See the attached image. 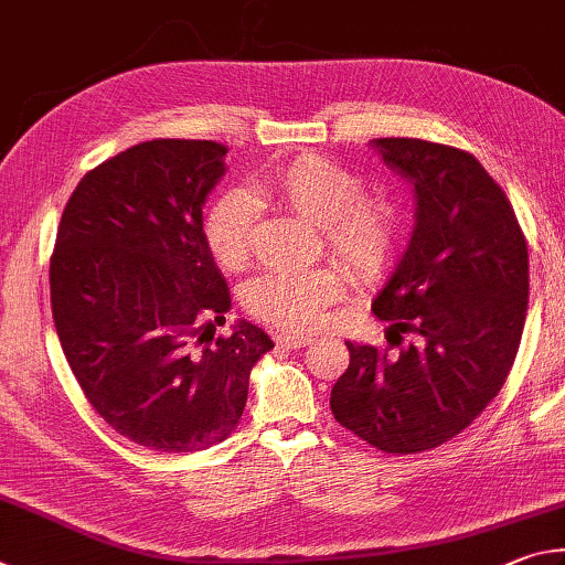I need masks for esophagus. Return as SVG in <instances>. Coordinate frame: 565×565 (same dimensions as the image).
Returning a JSON list of instances; mask_svg holds the SVG:
<instances>
[{
  "mask_svg": "<svg viewBox=\"0 0 565 565\" xmlns=\"http://www.w3.org/2000/svg\"><path fill=\"white\" fill-rule=\"evenodd\" d=\"M275 342L288 350H300V348H308L312 338H302V334H275Z\"/></svg>",
  "mask_w": 565,
  "mask_h": 565,
  "instance_id": "obj_1",
  "label": "esophagus"
}]
</instances>
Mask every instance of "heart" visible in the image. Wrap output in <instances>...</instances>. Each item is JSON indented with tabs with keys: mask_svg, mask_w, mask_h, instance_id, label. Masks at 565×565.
<instances>
[{
	"mask_svg": "<svg viewBox=\"0 0 565 565\" xmlns=\"http://www.w3.org/2000/svg\"><path fill=\"white\" fill-rule=\"evenodd\" d=\"M260 195L320 227L324 250L338 257L352 280H372L392 260L399 241V211L390 198L362 193V178L322 156H300L282 166ZM257 205L243 191L215 198L203 221L211 253L225 270L250 263ZM342 295L334 267L273 270L247 285L243 302L253 318L285 332H302L322 320Z\"/></svg>",
	"mask_w": 565,
	"mask_h": 565,
	"instance_id": "b5f03b06",
	"label": "heart"
}]
</instances>
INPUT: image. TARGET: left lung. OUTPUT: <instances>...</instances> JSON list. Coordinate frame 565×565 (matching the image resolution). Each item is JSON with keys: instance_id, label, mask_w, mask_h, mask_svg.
I'll return each instance as SVG.
<instances>
[{"instance_id": "1", "label": "left lung", "mask_w": 565, "mask_h": 565, "mask_svg": "<svg viewBox=\"0 0 565 565\" xmlns=\"http://www.w3.org/2000/svg\"><path fill=\"white\" fill-rule=\"evenodd\" d=\"M370 146L414 185L409 245L372 302L399 342L394 352L348 342L330 407L380 451L417 454L467 429L507 382L526 322L529 250L507 193L471 153L422 138Z\"/></svg>"}]
</instances>
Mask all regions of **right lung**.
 <instances>
[{
	"instance_id": "add662e5",
	"label": "right lung",
	"mask_w": 565,
	"mask_h": 565,
	"mask_svg": "<svg viewBox=\"0 0 565 565\" xmlns=\"http://www.w3.org/2000/svg\"><path fill=\"white\" fill-rule=\"evenodd\" d=\"M227 148L158 138L78 181L49 265L58 342L108 427L138 447L185 454L227 439L255 362L275 344L237 320L203 235Z\"/></svg>"
}]
</instances>
